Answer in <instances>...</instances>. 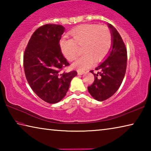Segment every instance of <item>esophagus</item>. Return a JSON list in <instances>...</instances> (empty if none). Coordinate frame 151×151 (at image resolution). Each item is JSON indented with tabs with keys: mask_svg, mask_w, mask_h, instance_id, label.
<instances>
[{
	"mask_svg": "<svg viewBox=\"0 0 151 151\" xmlns=\"http://www.w3.org/2000/svg\"><path fill=\"white\" fill-rule=\"evenodd\" d=\"M77 73H78V75H83L84 73H85V71L78 70V71H77Z\"/></svg>",
	"mask_w": 151,
	"mask_h": 151,
	"instance_id": "1",
	"label": "esophagus"
}]
</instances>
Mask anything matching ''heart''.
Instances as JSON below:
<instances>
[{
	"instance_id": "heart-1",
	"label": "heart",
	"mask_w": 151,
	"mask_h": 151,
	"mask_svg": "<svg viewBox=\"0 0 151 151\" xmlns=\"http://www.w3.org/2000/svg\"><path fill=\"white\" fill-rule=\"evenodd\" d=\"M73 39H63L60 47L63 54L69 60H73L78 54V47L83 46L82 51L85 52L73 63V67L85 70L96 60L103 59L108 55L112 47V36L106 27L96 24H83L71 30Z\"/></svg>"
}]
</instances>
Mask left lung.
<instances>
[{"instance_id": "8db88e82", "label": "left lung", "mask_w": 151, "mask_h": 151, "mask_svg": "<svg viewBox=\"0 0 151 151\" xmlns=\"http://www.w3.org/2000/svg\"><path fill=\"white\" fill-rule=\"evenodd\" d=\"M112 36V47L105 60L96 68L93 85L88 91L93 99L98 101L108 99L116 93L121 86L127 69V52L121 35L111 24H108Z\"/></svg>"}]
</instances>
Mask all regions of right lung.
<instances>
[{"mask_svg":"<svg viewBox=\"0 0 151 151\" xmlns=\"http://www.w3.org/2000/svg\"><path fill=\"white\" fill-rule=\"evenodd\" d=\"M65 27L48 24L33 33L24 54L25 76L37 95L50 104L57 103L65 96L76 71L60 73L69 65L61 52L60 40Z\"/></svg>","mask_w":151,"mask_h":151,"instance_id":"1","label":"right lung"}]
</instances>
